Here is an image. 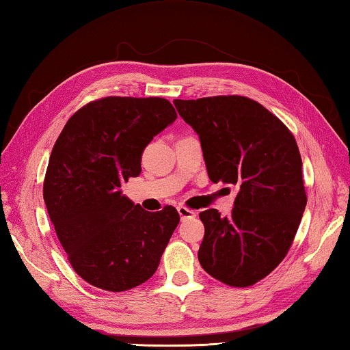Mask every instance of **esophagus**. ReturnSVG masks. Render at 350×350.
<instances>
[{"mask_svg":"<svg viewBox=\"0 0 350 350\" xmlns=\"http://www.w3.org/2000/svg\"><path fill=\"white\" fill-rule=\"evenodd\" d=\"M177 212H179L182 219H188V218H194L196 217V212L188 209V207H185V206L177 207Z\"/></svg>","mask_w":350,"mask_h":350,"instance_id":"1","label":"esophagus"}]
</instances>
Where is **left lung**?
Here are the masks:
<instances>
[{
	"mask_svg": "<svg viewBox=\"0 0 350 350\" xmlns=\"http://www.w3.org/2000/svg\"><path fill=\"white\" fill-rule=\"evenodd\" d=\"M174 107L197 132L209 179L236 189L228 217L200 213L198 262L228 286L254 284L286 257L306 211L298 144L278 117L243 96L176 99Z\"/></svg>",
	"mask_w": 350,
	"mask_h": 350,
	"instance_id": "left-lung-1",
	"label": "left lung"
}]
</instances>
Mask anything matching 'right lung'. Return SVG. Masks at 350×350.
<instances>
[{"mask_svg": "<svg viewBox=\"0 0 350 350\" xmlns=\"http://www.w3.org/2000/svg\"><path fill=\"white\" fill-rule=\"evenodd\" d=\"M162 98H105L73 114L52 148L43 200L69 262L88 284L123 292L156 272L179 224L174 207L147 212L123 196L141 154L174 123Z\"/></svg>", "mask_w": 350, "mask_h": 350, "instance_id": "add662e5", "label": "right lung"}]
</instances>
